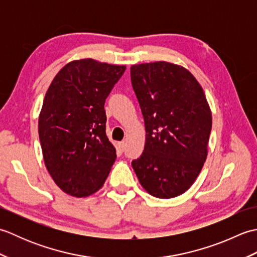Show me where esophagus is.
I'll use <instances>...</instances> for the list:
<instances>
[{
  "label": "esophagus",
  "instance_id": "esophagus-1",
  "mask_svg": "<svg viewBox=\"0 0 257 257\" xmlns=\"http://www.w3.org/2000/svg\"><path fill=\"white\" fill-rule=\"evenodd\" d=\"M124 147H125L124 141H121V143H118V145H117V148H118V150L120 152H122L124 150Z\"/></svg>",
  "mask_w": 257,
  "mask_h": 257
}]
</instances>
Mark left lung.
<instances>
[{
    "mask_svg": "<svg viewBox=\"0 0 257 257\" xmlns=\"http://www.w3.org/2000/svg\"><path fill=\"white\" fill-rule=\"evenodd\" d=\"M130 76L146 127L144 152L132 166L147 192L174 198L193 184L205 162L209 103L194 76L179 65H133Z\"/></svg>",
    "mask_w": 257,
    "mask_h": 257,
    "instance_id": "8db88e82",
    "label": "left lung"
}]
</instances>
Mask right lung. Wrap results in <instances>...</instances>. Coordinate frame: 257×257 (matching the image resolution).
Returning <instances> with one entry per match:
<instances>
[{
    "label": "right lung",
    "instance_id": "obj_1",
    "mask_svg": "<svg viewBox=\"0 0 257 257\" xmlns=\"http://www.w3.org/2000/svg\"><path fill=\"white\" fill-rule=\"evenodd\" d=\"M125 66L91 58L68 63L53 79L38 118L44 162L64 192L87 196L105 183L116 160L106 136L105 101Z\"/></svg>",
    "mask_w": 257,
    "mask_h": 257
}]
</instances>
